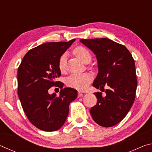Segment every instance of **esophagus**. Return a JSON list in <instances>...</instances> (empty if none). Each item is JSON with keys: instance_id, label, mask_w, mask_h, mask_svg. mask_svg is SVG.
<instances>
[{"instance_id": "obj_1", "label": "esophagus", "mask_w": 152, "mask_h": 152, "mask_svg": "<svg viewBox=\"0 0 152 152\" xmlns=\"http://www.w3.org/2000/svg\"><path fill=\"white\" fill-rule=\"evenodd\" d=\"M82 96H83V93H82V92H78V97H81Z\"/></svg>"}]
</instances>
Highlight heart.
Masks as SVG:
<instances>
[{
  "mask_svg": "<svg viewBox=\"0 0 152 152\" xmlns=\"http://www.w3.org/2000/svg\"><path fill=\"white\" fill-rule=\"evenodd\" d=\"M73 53L76 57L84 64H88L92 60V54L90 51L83 46H77L73 50ZM66 53L61 56L59 60L58 67L60 70L63 72L66 70ZM92 76L88 73L82 74H72L67 78L66 84L69 87L74 89L83 91L88 87L92 82Z\"/></svg>",
  "mask_w": 152,
  "mask_h": 152,
  "instance_id": "b5f03b06",
  "label": "heart"
}]
</instances>
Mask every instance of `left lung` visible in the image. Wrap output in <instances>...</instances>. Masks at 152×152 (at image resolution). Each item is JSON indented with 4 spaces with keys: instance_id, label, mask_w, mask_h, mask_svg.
<instances>
[{
    "instance_id": "obj_1",
    "label": "left lung",
    "mask_w": 152,
    "mask_h": 152,
    "mask_svg": "<svg viewBox=\"0 0 152 152\" xmlns=\"http://www.w3.org/2000/svg\"><path fill=\"white\" fill-rule=\"evenodd\" d=\"M80 42L97 58L99 73L92 85L106 93H94L97 103L90 110L91 116L98 125L113 127L124 119L135 101L137 81L134 59L125 46L107 38Z\"/></svg>"
}]
</instances>
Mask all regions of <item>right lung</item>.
I'll list each match as a JSON object with an SVG mask.
<instances>
[{"instance_id":"right-lung-1","label":"right lung","mask_w":152,"mask_h":152,"mask_svg":"<svg viewBox=\"0 0 152 152\" xmlns=\"http://www.w3.org/2000/svg\"><path fill=\"white\" fill-rule=\"evenodd\" d=\"M75 39L70 42H48L30 50L18 68V96L27 119L45 132H55L61 127L69 113V104L75 100L77 91L63 88L56 81L61 76L59 60ZM52 86L61 88L58 97L50 95Z\"/></svg>"}]
</instances>
